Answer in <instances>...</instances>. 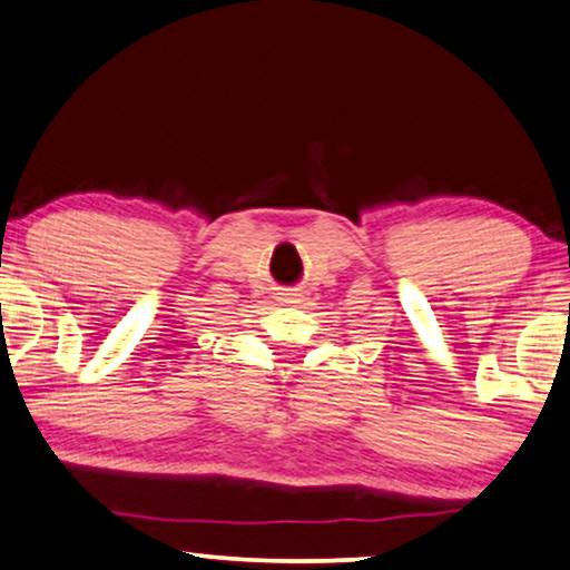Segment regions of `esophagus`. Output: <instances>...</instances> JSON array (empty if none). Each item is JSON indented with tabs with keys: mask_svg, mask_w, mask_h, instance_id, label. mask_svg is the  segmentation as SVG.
Instances as JSON below:
<instances>
[{
	"mask_svg": "<svg viewBox=\"0 0 570 570\" xmlns=\"http://www.w3.org/2000/svg\"><path fill=\"white\" fill-rule=\"evenodd\" d=\"M282 302H286V304H296V294H284V296H282Z\"/></svg>",
	"mask_w": 570,
	"mask_h": 570,
	"instance_id": "1",
	"label": "esophagus"
}]
</instances>
